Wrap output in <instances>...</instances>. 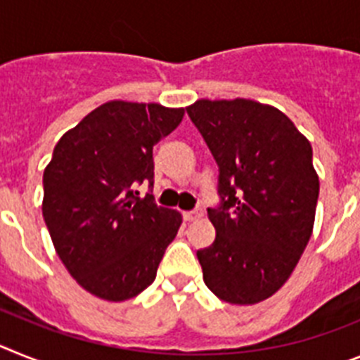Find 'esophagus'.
Masks as SVG:
<instances>
[{
	"label": "esophagus",
	"instance_id": "esophagus-1",
	"mask_svg": "<svg viewBox=\"0 0 360 360\" xmlns=\"http://www.w3.org/2000/svg\"><path fill=\"white\" fill-rule=\"evenodd\" d=\"M202 215V212L201 210H198V208H195V210H188V212H184L183 214V217H184V221H195V219H199Z\"/></svg>",
	"mask_w": 360,
	"mask_h": 360
}]
</instances>
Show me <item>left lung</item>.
Here are the masks:
<instances>
[{"label": "left lung", "mask_w": 360, "mask_h": 360, "mask_svg": "<svg viewBox=\"0 0 360 360\" xmlns=\"http://www.w3.org/2000/svg\"><path fill=\"white\" fill-rule=\"evenodd\" d=\"M219 167L215 240L198 250L205 284L232 304L274 295L301 259L315 221L311 145L274 106L199 99L186 108Z\"/></svg>", "instance_id": "1"}]
</instances>
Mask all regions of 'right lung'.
Returning <instances> with one entry per match:
<instances>
[{
    "mask_svg": "<svg viewBox=\"0 0 360 360\" xmlns=\"http://www.w3.org/2000/svg\"><path fill=\"white\" fill-rule=\"evenodd\" d=\"M184 108L110 101L58 141L43 174V219L59 259L77 283L106 301H127L154 283L179 212L139 198L154 186L152 150Z\"/></svg>",
    "mask_w": 360,
    "mask_h": 360,
    "instance_id": "obj_1",
    "label": "right lung"
}]
</instances>
